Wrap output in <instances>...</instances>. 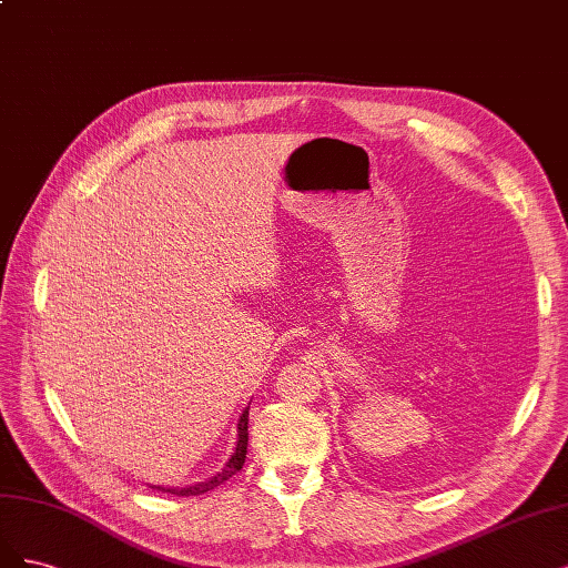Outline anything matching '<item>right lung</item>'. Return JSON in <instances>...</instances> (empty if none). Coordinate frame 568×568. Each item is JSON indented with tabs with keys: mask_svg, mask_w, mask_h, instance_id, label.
<instances>
[{
	"mask_svg": "<svg viewBox=\"0 0 568 568\" xmlns=\"http://www.w3.org/2000/svg\"><path fill=\"white\" fill-rule=\"evenodd\" d=\"M247 415H250V406L243 410V415H241V423H237V446H235V453L231 455V460L226 463V467L222 469V471H216L212 479H207V481H200V484H195V486H186V488H160V486H155L158 490H162V493H172V496H203V493H207V490H212V488H216V486H222L224 481H229L235 471H241L243 469V465H245V455H247Z\"/></svg>",
	"mask_w": 568,
	"mask_h": 568,
	"instance_id": "obj_1",
	"label": "right lung"
}]
</instances>
